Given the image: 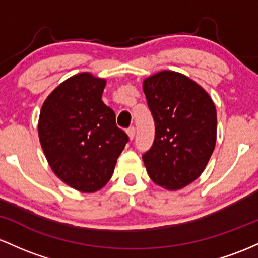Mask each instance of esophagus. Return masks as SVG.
<instances>
[{
  "label": "esophagus",
  "mask_w": 258,
  "mask_h": 258,
  "mask_svg": "<svg viewBox=\"0 0 258 258\" xmlns=\"http://www.w3.org/2000/svg\"><path fill=\"white\" fill-rule=\"evenodd\" d=\"M126 134H128L130 140H133V139H134V137H135V128H134V126H129V128L126 129Z\"/></svg>",
  "instance_id": "1"
}]
</instances>
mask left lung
I'll list each match as a JSON object with an SVG mask.
<instances>
[{"label": "left lung", "mask_w": 258, "mask_h": 258, "mask_svg": "<svg viewBox=\"0 0 258 258\" xmlns=\"http://www.w3.org/2000/svg\"><path fill=\"white\" fill-rule=\"evenodd\" d=\"M155 120V141L143 155L153 183L179 190L206 168L217 139V112L212 98L186 75L162 71L143 83Z\"/></svg>", "instance_id": "obj_1"}]
</instances>
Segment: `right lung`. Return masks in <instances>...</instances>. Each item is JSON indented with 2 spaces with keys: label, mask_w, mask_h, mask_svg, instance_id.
Listing matches in <instances>:
<instances>
[{
  "label": "right lung",
  "mask_w": 258,
  "mask_h": 258,
  "mask_svg": "<svg viewBox=\"0 0 258 258\" xmlns=\"http://www.w3.org/2000/svg\"><path fill=\"white\" fill-rule=\"evenodd\" d=\"M106 80L79 73L59 84L45 100L39 139L51 169L63 183L95 192L108 183L128 135L115 124L102 98Z\"/></svg>",
  "instance_id": "right-lung-1"
}]
</instances>
